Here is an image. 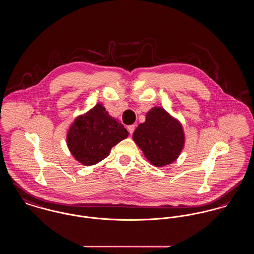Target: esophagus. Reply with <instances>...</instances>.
Segmentation results:
<instances>
[{"instance_id": "1", "label": "esophagus", "mask_w": 254, "mask_h": 254, "mask_svg": "<svg viewBox=\"0 0 254 254\" xmlns=\"http://www.w3.org/2000/svg\"><path fill=\"white\" fill-rule=\"evenodd\" d=\"M128 131H129L130 135H132L134 133V131H135V125H129L128 126Z\"/></svg>"}]
</instances>
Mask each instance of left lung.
<instances>
[{"label": "left lung", "instance_id": "1", "mask_svg": "<svg viewBox=\"0 0 254 254\" xmlns=\"http://www.w3.org/2000/svg\"><path fill=\"white\" fill-rule=\"evenodd\" d=\"M135 142L147 160L156 167L175 161L185 145L182 124L161 108H154L146 114L133 134Z\"/></svg>", "mask_w": 254, "mask_h": 254}]
</instances>
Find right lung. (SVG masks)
Wrapping results in <instances>:
<instances>
[{
	"instance_id": "add662e5",
	"label": "right lung",
	"mask_w": 254,
	"mask_h": 254,
	"mask_svg": "<svg viewBox=\"0 0 254 254\" xmlns=\"http://www.w3.org/2000/svg\"><path fill=\"white\" fill-rule=\"evenodd\" d=\"M128 135L124 126L110 116L101 104H97L73 121L67 135V144L77 161L91 166L105 159L111 149Z\"/></svg>"
}]
</instances>
